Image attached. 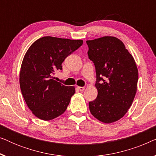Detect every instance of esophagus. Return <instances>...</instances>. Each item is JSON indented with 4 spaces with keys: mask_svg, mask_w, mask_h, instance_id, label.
<instances>
[{
    "mask_svg": "<svg viewBox=\"0 0 156 156\" xmlns=\"http://www.w3.org/2000/svg\"><path fill=\"white\" fill-rule=\"evenodd\" d=\"M77 89H79V90L80 91H84V87H77Z\"/></svg>",
    "mask_w": 156,
    "mask_h": 156,
    "instance_id": "esophagus-1",
    "label": "esophagus"
}]
</instances>
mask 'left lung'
Segmentation results:
<instances>
[{
	"label": "left lung",
	"mask_w": 156,
	"mask_h": 156,
	"mask_svg": "<svg viewBox=\"0 0 156 156\" xmlns=\"http://www.w3.org/2000/svg\"><path fill=\"white\" fill-rule=\"evenodd\" d=\"M86 42L89 59L95 66L98 91L96 99L89 101V110L101 122H114L124 116L135 97L137 66L118 38L105 36Z\"/></svg>",
	"instance_id": "left-lung-1"
}]
</instances>
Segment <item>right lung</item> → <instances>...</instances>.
<instances>
[{
	"mask_svg": "<svg viewBox=\"0 0 156 156\" xmlns=\"http://www.w3.org/2000/svg\"><path fill=\"white\" fill-rule=\"evenodd\" d=\"M82 44V40L46 36L27 51L21 65L20 86L27 106L37 118L52 120L67 109L75 88L62 84L53 76L62 69L66 57Z\"/></svg>",
	"mask_w": 156,
	"mask_h": 156,
	"instance_id": "add662e5",
	"label": "right lung"
}]
</instances>
